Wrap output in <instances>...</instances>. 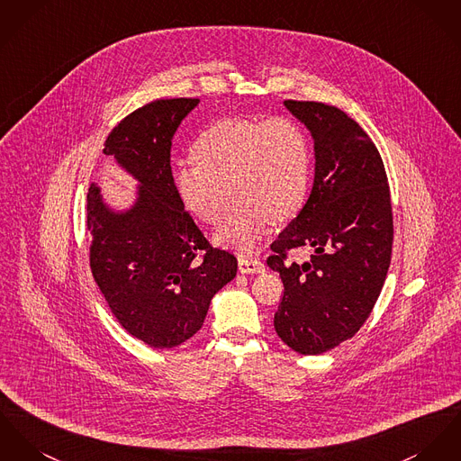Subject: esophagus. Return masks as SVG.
<instances>
[{"instance_id": "esophagus-1", "label": "esophagus", "mask_w": 461, "mask_h": 461, "mask_svg": "<svg viewBox=\"0 0 461 461\" xmlns=\"http://www.w3.org/2000/svg\"><path fill=\"white\" fill-rule=\"evenodd\" d=\"M239 270L242 274H261L265 272V265L256 258H239Z\"/></svg>"}]
</instances>
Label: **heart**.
I'll list each match as a JSON object with an SVG mask.
<instances>
[{"mask_svg": "<svg viewBox=\"0 0 461 461\" xmlns=\"http://www.w3.org/2000/svg\"><path fill=\"white\" fill-rule=\"evenodd\" d=\"M194 159L178 163L174 185L184 209L215 224L219 246L252 252L267 237L272 219L284 221L305 202L311 177V145L291 117L267 121L224 119L194 143Z\"/></svg>", "mask_w": 461, "mask_h": 461, "instance_id": "b5f03b06", "label": "heart"}]
</instances>
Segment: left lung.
<instances>
[{
    "instance_id": "obj_1",
    "label": "left lung",
    "mask_w": 461,
    "mask_h": 461,
    "mask_svg": "<svg viewBox=\"0 0 461 461\" xmlns=\"http://www.w3.org/2000/svg\"><path fill=\"white\" fill-rule=\"evenodd\" d=\"M284 105L312 135L316 174L307 203L270 246L267 263L284 284L274 326L293 351L322 355L355 337L386 281L390 185L377 147L346 112L318 102ZM298 247L315 249L309 262L286 261Z\"/></svg>"
}]
</instances>
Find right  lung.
<instances>
[{
    "instance_id": "1",
    "label": "right lung",
    "mask_w": 461,
    "mask_h": 461,
    "mask_svg": "<svg viewBox=\"0 0 461 461\" xmlns=\"http://www.w3.org/2000/svg\"><path fill=\"white\" fill-rule=\"evenodd\" d=\"M198 104L156 100L106 137V156L140 182L131 209H110L96 184L87 193L93 277L121 326L156 349L191 339L213 294L237 276V258L209 244L174 185L172 139Z\"/></svg>"
}]
</instances>
